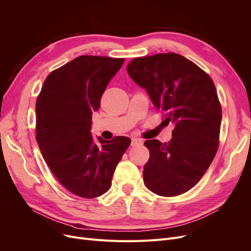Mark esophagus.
<instances>
[{"mask_svg":"<svg viewBox=\"0 0 251 251\" xmlns=\"http://www.w3.org/2000/svg\"><path fill=\"white\" fill-rule=\"evenodd\" d=\"M143 144V141L142 139H139V138H133L132 141H131V146L132 147H138V146H142Z\"/></svg>","mask_w":251,"mask_h":251,"instance_id":"obj_1","label":"esophagus"}]
</instances>
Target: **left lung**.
Here are the masks:
<instances>
[{
    "label": "left lung",
    "instance_id": "obj_1",
    "mask_svg": "<svg viewBox=\"0 0 251 251\" xmlns=\"http://www.w3.org/2000/svg\"><path fill=\"white\" fill-rule=\"evenodd\" d=\"M127 72L147 89L164 122L175 124L169 143L144 142L150 150L144 184L160 196L185 193L201 179L219 149L222 107L213 79L176 52L134 58Z\"/></svg>",
    "mask_w": 251,
    "mask_h": 251
}]
</instances>
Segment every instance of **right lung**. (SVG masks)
Instances as JSON below:
<instances>
[{
	"mask_svg": "<svg viewBox=\"0 0 251 251\" xmlns=\"http://www.w3.org/2000/svg\"><path fill=\"white\" fill-rule=\"evenodd\" d=\"M124 58L80 56L51 71L35 103V138L51 173L71 193L95 199L112 185L116 166L131 143L90 134L92 112Z\"/></svg>",
	"mask_w": 251,
	"mask_h": 251,
	"instance_id": "add662e5",
	"label": "right lung"
}]
</instances>
